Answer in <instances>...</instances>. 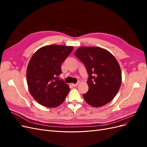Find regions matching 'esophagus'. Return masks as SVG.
Segmentation results:
<instances>
[{
	"instance_id": "34e87169",
	"label": "esophagus",
	"mask_w": 147,
	"mask_h": 147,
	"mask_svg": "<svg viewBox=\"0 0 147 147\" xmlns=\"http://www.w3.org/2000/svg\"><path fill=\"white\" fill-rule=\"evenodd\" d=\"M79 83H80V82H78V83H77L76 84H72V85L73 86H74V87H77L78 84H79Z\"/></svg>"
}]
</instances>
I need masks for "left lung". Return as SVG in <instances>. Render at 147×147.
Instances as JSON below:
<instances>
[{
	"label": "left lung",
	"instance_id": "8db88e82",
	"mask_svg": "<svg viewBox=\"0 0 147 147\" xmlns=\"http://www.w3.org/2000/svg\"><path fill=\"white\" fill-rule=\"evenodd\" d=\"M74 55L84 64L89 75V90L83 94L86 103L100 107L113 100L122 80L121 69L115 56L96 47H80Z\"/></svg>",
	"mask_w": 147,
	"mask_h": 147
}]
</instances>
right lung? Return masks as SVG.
Masks as SVG:
<instances>
[{
	"instance_id": "1",
	"label": "right lung",
	"mask_w": 147,
	"mask_h": 147,
	"mask_svg": "<svg viewBox=\"0 0 147 147\" xmlns=\"http://www.w3.org/2000/svg\"><path fill=\"white\" fill-rule=\"evenodd\" d=\"M73 47L51 45L43 47L31 57L26 71L30 94L38 104L56 107L64 101L70 91L67 84L59 80L61 64Z\"/></svg>"
}]
</instances>
